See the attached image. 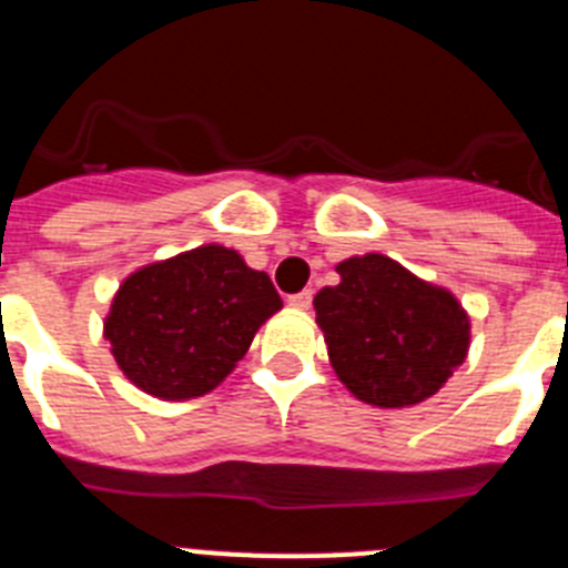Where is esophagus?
<instances>
[{"mask_svg": "<svg viewBox=\"0 0 568 568\" xmlns=\"http://www.w3.org/2000/svg\"><path fill=\"white\" fill-rule=\"evenodd\" d=\"M313 304V290H301V293L290 295V307L295 310H307Z\"/></svg>", "mask_w": 568, "mask_h": 568, "instance_id": "esophagus-1", "label": "esophagus"}]
</instances>
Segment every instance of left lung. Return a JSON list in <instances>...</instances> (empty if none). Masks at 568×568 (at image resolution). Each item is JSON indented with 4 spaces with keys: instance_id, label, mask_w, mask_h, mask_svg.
I'll list each match as a JSON object with an SVG mask.
<instances>
[{
    "instance_id": "obj_1",
    "label": "left lung",
    "mask_w": 568,
    "mask_h": 568,
    "mask_svg": "<svg viewBox=\"0 0 568 568\" xmlns=\"http://www.w3.org/2000/svg\"><path fill=\"white\" fill-rule=\"evenodd\" d=\"M338 275L313 304L346 389L375 406L438 393L469 349V318L455 295L378 253L341 261Z\"/></svg>"
}]
</instances>
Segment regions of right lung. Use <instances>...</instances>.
Here are the masks:
<instances>
[{"mask_svg":"<svg viewBox=\"0 0 568 568\" xmlns=\"http://www.w3.org/2000/svg\"><path fill=\"white\" fill-rule=\"evenodd\" d=\"M278 310L267 273L250 270L235 250L207 244L124 278L104 338L139 389L187 400L222 384Z\"/></svg>","mask_w":568,"mask_h":568,"instance_id":"add662e5","label":"right lung"}]
</instances>
